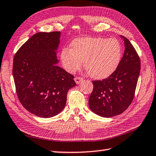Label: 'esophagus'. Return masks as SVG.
<instances>
[{"instance_id": "34e87169", "label": "esophagus", "mask_w": 156, "mask_h": 156, "mask_svg": "<svg viewBox=\"0 0 156 156\" xmlns=\"http://www.w3.org/2000/svg\"><path fill=\"white\" fill-rule=\"evenodd\" d=\"M74 80H75L76 84H80V82L83 80V78H81V77H76L74 78Z\"/></svg>"}]
</instances>
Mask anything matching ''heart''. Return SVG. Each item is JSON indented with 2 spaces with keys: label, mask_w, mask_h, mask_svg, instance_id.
Segmentation results:
<instances>
[{
  "label": "heart",
  "mask_w": 156,
  "mask_h": 156,
  "mask_svg": "<svg viewBox=\"0 0 156 156\" xmlns=\"http://www.w3.org/2000/svg\"><path fill=\"white\" fill-rule=\"evenodd\" d=\"M72 49H63L60 54L63 67L69 73H74L84 67L91 77L102 79L115 72L120 62L122 47L114 38L84 37L75 39Z\"/></svg>",
  "instance_id": "obj_1"
}]
</instances>
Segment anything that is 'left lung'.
Here are the masks:
<instances>
[{
    "mask_svg": "<svg viewBox=\"0 0 156 156\" xmlns=\"http://www.w3.org/2000/svg\"><path fill=\"white\" fill-rule=\"evenodd\" d=\"M123 38L125 52L117 69L109 77L92 81L89 98L90 109L97 115L110 118L125 112L133 101L140 71V60L127 38Z\"/></svg>",
    "mask_w": 156,
    "mask_h": 156,
    "instance_id": "left-lung-1",
    "label": "left lung"
}]
</instances>
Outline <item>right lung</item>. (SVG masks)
<instances>
[{
  "instance_id": "right-lung-1",
  "label": "right lung",
  "mask_w": 156,
  "mask_h": 156,
  "mask_svg": "<svg viewBox=\"0 0 156 156\" xmlns=\"http://www.w3.org/2000/svg\"><path fill=\"white\" fill-rule=\"evenodd\" d=\"M60 31L35 34L16 53L13 62L18 100L29 112L51 118L62 112L74 76L57 66Z\"/></svg>"
}]
</instances>
